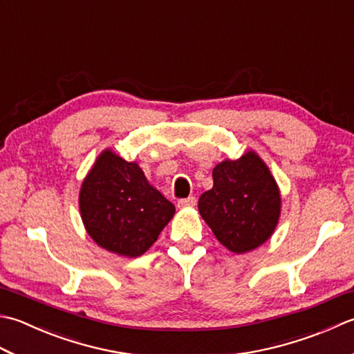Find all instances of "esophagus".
I'll return each instance as SVG.
<instances>
[{
    "label": "esophagus",
    "mask_w": 354,
    "mask_h": 354,
    "mask_svg": "<svg viewBox=\"0 0 354 354\" xmlns=\"http://www.w3.org/2000/svg\"><path fill=\"white\" fill-rule=\"evenodd\" d=\"M195 205H196V199L193 198V196L187 198V199L178 201V207H179V209H189V207H195Z\"/></svg>",
    "instance_id": "obj_1"
}]
</instances>
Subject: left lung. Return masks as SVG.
Segmentation results:
<instances>
[{
	"label": "left lung",
	"mask_w": 354,
	"mask_h": 354,
	"mask_svg": "<svg viewBox=\"0 0 354 354\" xmlns=\"http://www.w3.org/2000/svg\"><path fill=\"white\" fill-rule=\"evenodd\" d=\"M281 204L272 171L254 150H247L214 165L213 187L199 196L198 209L221 244L242 254L272 238Z\"/></svg>",
	"instance_id": "left-lung-1"
}]
</instances>
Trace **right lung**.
I'll return each instance as SVG.
<instances>
[{"instance_id": "1", "label": "right lung", "mask_w": 354, "mask_h": 354, "mask_svg": "<svg viewBox=\"0 0 354 354\" xmlns=\"http://www.w3.org/2000/svg\"><path fill=\"white\" fill-rule=\"evenodd\" d=\"M80 213L96 244L124 258H138L155 244L175 205L145 178L135 161L106 149L82 179Z\"/></svg>"}]
</instances>
